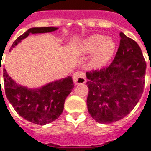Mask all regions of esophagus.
I'll return each mask as SVG.
<instances>
[{"label": "esophagus", "instance_id": "34e87169", "mask_svg": "<svg viewBox=\"0 0 151 151\" xmlns=\"http://www.w3.org/2000/svg\"><path fill=\"white\" fill-rule=\"evenodd\" d=\"M73 80L75 85L86 83V75L83 72H76V73H73Z\"/></svg>", "mask_w": 151, "mask_h": 151}]
</instances>
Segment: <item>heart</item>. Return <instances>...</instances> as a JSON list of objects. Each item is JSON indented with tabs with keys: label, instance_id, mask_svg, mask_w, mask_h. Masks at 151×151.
I'll return each mask as SVG.
<instances>
[{
	"label": "heart",
	"instance_id": "heart-1",
	"mask_svg": "<svg viewBox=\"0 0 151 151\" xmlns=\"http://www.w3.org/2000/svg\"><path fill=\"white\" fill-rule=\"evenodd\" d=\"M116 49V43L111 39L101 35H93L87 38L81 46L80 51L82 54L93 52L91 63L95 66L102 65L111 58Z\"/></svg>",
	"mask_w": 151,
	"mask_h": 151
}]
</instances>
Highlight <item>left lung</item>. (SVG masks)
I'll use <instances>...</instances> for the list:
<instances>
[{
	"label": "left lung",
	"mask_w": 151,
	"mask_h": 151,
	"mask_svg": "<svg viewBox=\"0 0 151 151\" xmlns=\"http://www.w3.org/2000/svg\"><path fill=\"white\" fill-rule=\"evenodd\" d=\"M120 42L112 63L86 72L90 116L101 124L118 121L133 110L143 93L147 63L134 40L119 33Z\"/></svg>",
	"instance_id": "obj_1"
}]
</instances>
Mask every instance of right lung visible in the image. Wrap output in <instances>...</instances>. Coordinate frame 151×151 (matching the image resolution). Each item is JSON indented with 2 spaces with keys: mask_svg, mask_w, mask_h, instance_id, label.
<instances>
[{
  "mask_svg": "<svg viewBox=\"0 0 151 151\" xmlns=\"http://www.w3.org/2000/svg\"><path fill=\"white\" fill-rule=\"evenodd\" d=\"M57 27H32L15 40L14 48L30 34L56 31ZM1 71V68H0ZM5 95L17 113L24 119L38 125H46L55 121L63 113L64 103L73 88L72 77L62 78L40 88H27L17 84L3 70Z\"/></svg>",
  "mask_w": 151,
  "mask_h": 151,
  "instance_id": "add662e5",
  "label": "right lung"
}]
</instances>
